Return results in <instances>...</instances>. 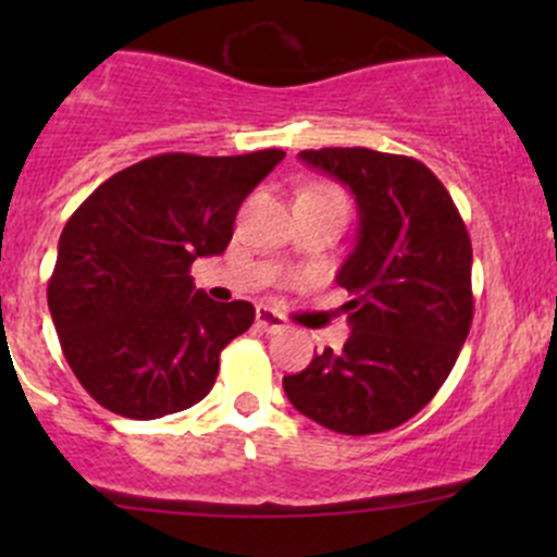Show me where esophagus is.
<instances>
[{
  "label": "esophagus",
  "mask_w": 557,
  "mask_h": 557,
  "mask_svg": "<svg viewBox=\"0 0 557 557\" xmlns=\"http://www.w3.org/2000/svg\"><path fill=\"white\" fill-rule=\"evenodd\" d=\"M256 325L267 334H277V331L288 329V320L283 318L280 312H274L272 307H258L256 310Z\"/></svg>",
  "instance_id": "obj_1"
}]
</instances>
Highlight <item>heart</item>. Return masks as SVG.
<instances>
[{
  "instance_id": "1",
  "label": "heart",
  "mask_w": 557,
  "mask_h": 557,
  "mask_svg": "<svg viewBox=\"0 0 557 557\" xmlns=\"http://www.w3.org/2000/svg\"><path fill=\"white\" fill-rule=\"evenodd\" d=\"M314 188H320V190H329V194H336V196H342V190H339V188H331V185H314Z\"/></svg>"
}]
</instances>
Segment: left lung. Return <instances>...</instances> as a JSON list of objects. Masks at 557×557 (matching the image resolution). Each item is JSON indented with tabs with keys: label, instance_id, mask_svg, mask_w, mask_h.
<instances>
[{
	"label": "left lung",
	"instance_id": "obj_1",
	"mask_svg": "<svg viewBox=\"0 0 557 557\" xmlns=\"http://www.w3.org/2000/svg\"><path fill=\"white\" fill-rule=\"evenodd\" d=\"M352 190L358 239L336 283L352 296L345 347H325L285 396L323 429L367 436L407 423L453 372L474 318L471 239L434 172L369 148L301 150Z\"/></svg>",
	"mask_w": 557,
	"mask_h": 557
}]
</instances>
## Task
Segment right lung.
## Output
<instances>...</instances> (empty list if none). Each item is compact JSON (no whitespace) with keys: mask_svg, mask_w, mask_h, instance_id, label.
<instances>
[{"mask_svg":"<svg viewBox=\"0 0 557 557\" xmlns=\"http://www.w3.org/2000/svg\"><path fill=\"white\" fill-rule=\"evenodd\" d=\"M283 159L274 148L161 153L112 174L72 212L48 307L66 363L104 409L156 420L212 391L221 350L256 310L196 290L190 263L226 250L239 205Z\"/></svg>","mask_w":557,"mask_h":557,"instance_id":"right-lung-1","label":"right lung"}]
</instances>
